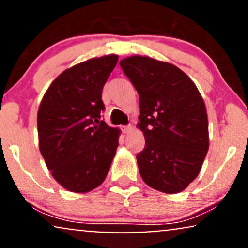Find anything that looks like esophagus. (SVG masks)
<instances>
[{
    "label": "esophagus",
    "mask_w": 248,
    "mask_h": 248,
    "mask_svg": "<svg viewBox=\"0 0 248 248\" xmlns=\"http://www.w3.org/2000/svg\"><path fill=\"white\" fill-rule=\"evenodd\" d=\"M132 129H133V127L130 126V124H128V126H124V128H122V132H124V134H127V133L132 132Z\"/></svg>",
    "instance_id": "obj_1"
}]
</instances>
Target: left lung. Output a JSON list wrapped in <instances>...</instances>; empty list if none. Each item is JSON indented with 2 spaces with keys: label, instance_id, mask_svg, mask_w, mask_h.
<instances>
[{
  "label": "left lung",
  "instance_id": "1",
  "mask_svg": "<svg viewBox=\"0 0 248 248\" xmlns=\"http://www.w3.org/2000/svg\"><path fill=\"white\" fill-rule=\"evenodd\" d=\"M140 96L146 146L136 155L143 182L164 193H177L198 176L209 150V122L201 93L177 66L150 57L122 59Z\"/></svg>",
  "mask_w": 248,
  "mask_h": 248
}]
</instances>
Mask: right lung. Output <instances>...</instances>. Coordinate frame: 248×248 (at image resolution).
<instances>
[{"mask_svg":"<svg viewBox=\"0 0 248 248\" xmlns=\"http://www.w3.org/2000/svg\"><path fill=\"white\" fill-rule=\"evenodd\" d=\"M118 59L108 55L65 70L39 105V150L53 178L69 191L100 186L115 156L120 130L101 120V94Z\"/></svg>","mask_w":248,"mask_h":248,"instance_id":"right-lung-1","label":"right lung"}]
</instances>
